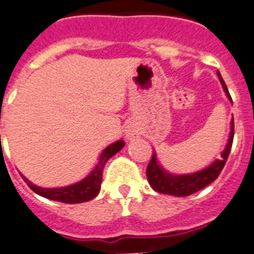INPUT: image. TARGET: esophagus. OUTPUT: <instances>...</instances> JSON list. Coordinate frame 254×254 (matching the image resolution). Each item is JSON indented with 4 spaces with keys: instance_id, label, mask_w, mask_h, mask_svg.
I'll return each instance as SVG.
<instances>
[{
    "instance_id": "34e87169",
    "label": "esophagus",
    "mask_w": 254,
    "mask_h": 254,
    "mask_svg": "<svg viewBox=\"0 0 254 254\" xmlns=\"http://www.w3.org/2000/svg\"><path fill=\"white\" fill-rule=\"evenodd\" d=\"M134 135V131L133 130H127V138H131Z\"/></svg>"
}]
</instances>
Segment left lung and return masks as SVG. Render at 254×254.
Masks as SVG:
<instances>
[{
  "mask_svg": "<svg viewBox=\"0 0 254 254\" xmlns=\"http://www.w3.org/2000/svg\"><path fill=\"white\" fill-rule=\"evenodd\" d=\"M217 76H218L219 81L222 84L226 97L229 98V101L232 103L227 86H226L225 81L222 80V76H221L219 71H217ZM232 139H234V117H232L231 123H230L229 139H227L225 150L221 152V159H216L210 165H208V167L201 170H197L195 173H170L165 168L161 167V164L157 160L156 152H153L152 159H151L146 172L150 186L157 192L173 196H189L191 193L196 192V191H200L201 189L208 186L209 183H212L213 181H216L219 173L222 172L226 161H227V157L230 155V151H231Z\"/></svg>",
  "mask_w": 254,
  "mask_h": 254,
  "instance_id": "1",
  "label": "left lung"
}]
</instances>
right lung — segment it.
<instances>
[{
  "mask_svg": "<svg viewBox=\"0 0 254 254\" xmlns=\"http://www.w3.org/2000/svg\"><path fill=\"white\" fill-rule=\"evenodd\" d=\"M124 146H125V142L123 139H119L114 142V143L108 144L102 151L101 155H99V159H98V163L94 167V169L91 170L84 180L72 183V185H68V186L46 189V187H40L33 185L23 174L22 177L23 180L25 181V183L31 187V190H33L37 195L44 196V197L49 200H55V201L67 204H78L84 203V201H89V200L94 199L95 196L99 193V191H101L103 168L106 163L114 155H116Z\"/></svg>",
  "mask_w": 254,
  "mask_h": 254,
  "instance_id": "obj_1",
  "label": "right lung"
}]
</instances>
